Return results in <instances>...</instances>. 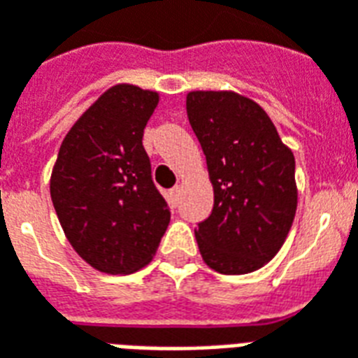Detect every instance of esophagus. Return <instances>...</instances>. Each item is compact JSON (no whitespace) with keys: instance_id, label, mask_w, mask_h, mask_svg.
<instances>
[{"instance_id":"esophagus-1","label":"esophagus","mask_w":358,"mask_h":358,"mask_svg":"<svg viewBox=\"0 0 358 358\" xmlns=\"http://www.w3.org/2000/svg\"><path fill=\"white\" fill-rule=\"evenodd\" d=\"M181 185H176V187L171 188L170 190V199L171 201H173V203H177V201H179V196H181Z\"/></svg>"}]
</instances>
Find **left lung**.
Masks as SVG:
<instances>
[{
	"label": "left lung",
	"mask_w": 358,
	"mask_h": 358,
	"mask_svg": "<svg viewBox=\"0 0 358 358\" xmlns=\"http://www.w3.org/2000/svg\"><path fill=\"white\" fill-rule=\"evenodd\" d=\"M187 115L207 160L215 203L194 229L220 274L254 273L284 245L297 210L295 157L257 102L235 91H190Z\"/></svg>",
	"instance_id": "1"
}]
</instances>
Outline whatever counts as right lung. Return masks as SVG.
Instances as JSON below:
<instances>
[{"label":"right lung","mask_w":358,"mask_h":358,"mask_svg":"<svg viewBox=\"0 0 358 358\" xmlns=\"http://www.w3.org/2000/svg\"><path fill=\"white\" fill-rule=\"evenodd\" d=\"M159 101L157 91L112 85L71 127L55 159V215L76 254L101 273L145 267L170 224L141 143Z\"/></svg>","instance_id":"add662e5"}]
</instances>
